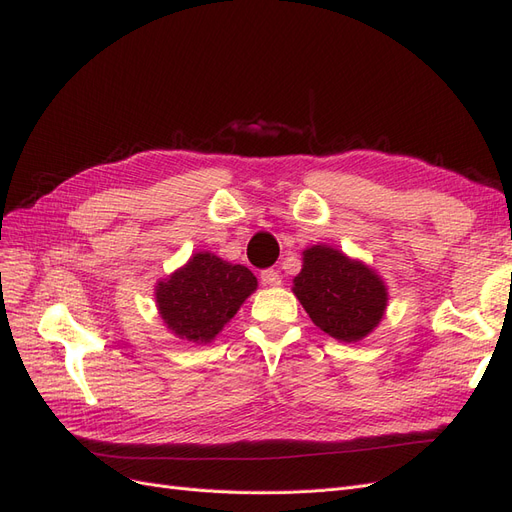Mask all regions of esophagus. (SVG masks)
I'll return each instance as SVG.
<instances>
[{"mask_svg": "<svg viewBox=\"0 0 512 512\" xmlns=\"http://www.w3.org/2000/svg\"><path fill=\"white\" fill-rule=\"evenodd\" d=\"M260 280H262V284H265V286H280V284H282L280 273L273 271V269H265V271H262V273H260Z\"/></svg>", "mask_w": 512, "mask_h": 512, "instance_id": "1", "label": "esophagus"}]
</instances>
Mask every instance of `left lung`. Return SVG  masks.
I'll return each instance as SVG.
<instances>
[{
  "label": "left lung",
  "instance_id": "left-lung-1",
  "mask_svg": "<svg viewBox=\"0 0 512 512\" xmlns=\"http://www.w3.org/2000/svg\"><path fill=\"white\" fill-rule=\"evenodd\" d=\"M292 292L320 331L346 344L374 333L389 305V288L376 269L324 243L303 250Z\"/></svg>",
  "mask_w": 512,
  "mask_h": 512
}]
</instances>
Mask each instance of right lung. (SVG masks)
Segmentation results:
<instances>
[{
  "label": "right lung",
  "mask_w": 512,
  "mask_h": 512,
  "mask_svg": "<svg viewBox=\"0 0 512 512\" xmlns=\"http://www.w3.org/2000/svg\"><path fill=\"white\" fill-rule=\"evenodd\" d=\"M258 288L256 275L211 252H196L156 284V305L166 329L183 342L211 344Z\"/></svg>",
  "instance_id": "right-lung-1"
}]
</instances>
